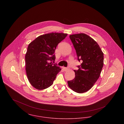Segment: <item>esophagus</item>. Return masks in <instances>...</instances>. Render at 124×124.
<instances>
[{"mask_svg": "<svg viewBox=\"0 0 124 124\" xmlns=\"http://www.w3.org/2000/svg\"><path fill=\"white\" fill-rule=\"evenodd\" d=\"M63 69L64 71H67L69 70V68H68V67H63Z\"/></svg>", "mask_w": 124, "mask_h": 124, "instance_id": "1", "label": "esophagus"}]
</instances>
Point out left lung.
<instances>
[{"label": "left lung", "mask_w": 124, "mask_h": 124, "mask_svg": "<svg viewBox=\"0 0 124 124\" xmlns=\"http://www.w3.org/2000/svg\"><path fill=\"white\" fill-rule=\"evenodd\" d=\"M77 54L78 60L82 63L74 70V78L68 81L69 87L78 93L91 88L98 79L104 65V53L97 43L84 33L69 36Z\"/></svg>", "instance_id": "obj_1"}]
</instances>
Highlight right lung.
<instances>
[{
	"instance_id": "1",
	"label": "right lung",
	"mask_w": 124,
	"mask_h": 124,
	"mask_svg": "<svg viewBox=\"0 0 124 124\" xmlns=\"http://www.w3.org/2000/svg\"><path fill=\"white\" fill-rule=\"evenodd\" d=\"M67 36L63 33L45 34L29 44L25 55L26 71L29 81L35 88L43 90L53 84L61 69L51 62L55 61L54 53L58 44Z\"/></svg>"
}]
</instances>
